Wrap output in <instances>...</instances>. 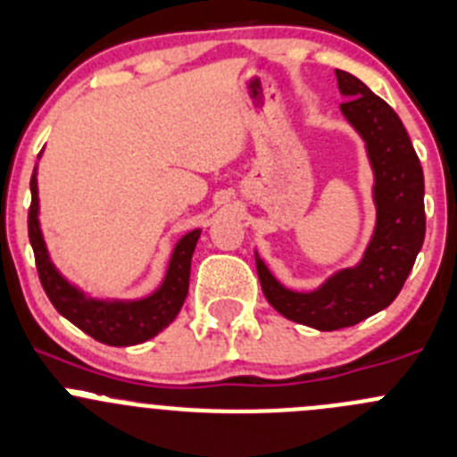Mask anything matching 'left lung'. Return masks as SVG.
Returning a JSON list of instances; mask_svg holds the SVG:
<instances>
[{"instance_id": "1", "label": "left lung", "mask_w": 457, "mask_h": 457, "mask_svg": "<svg viewBox=\"0 0 457 457\" xmlns=\"http://www.w3.org/2000/svg\"><path fill=\"white\" fill-rule=\"evenodd\" d=\"M342 115L358 130L373 169L376 228L362 260L313 291L287 288L255 251L266 300L278 313L318 331L353 327L386 309L404 287L424 242V175L397 112L364 81L336 71Z\"/></svg>"}]
</instances>
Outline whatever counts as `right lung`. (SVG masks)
<instances>
[{
  "mask_svg": "<svg viewBox=\"0 0 457 457\" xmlns=\"http://www.w3.org/2000/svg\"><path fill=\"white\" fill-rule=\"evenodd\" d=\"M30 195L33 200H30L29 211V239L35 251L39 279H42L48 300L69 322H73L77 328L88 333L102 345L133 346L155 337L178 318L188 295L191 257L200 239V228L188 230L178 239L170 253L164 279L151 295L139 297V300H97L71 284L51 262L42 228H39L37 169L30 178Z\"/></svg>",
  "mask_w": 457,
  "mask_h": 457,
  "instance_id": "add662e5",
  "label": "right lung"
}]
</instances>
